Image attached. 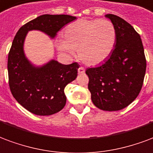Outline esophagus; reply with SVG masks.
I'll return each mask as SVG.
<instances>
[{
    "label": "esophagus",
    "mask_w": 153,
    "mask_h": 153,
    "mask_svg": "<svg viewBox=\"0 0 153 153\" xmlns=\"http://www.w3.org/2000/svg\"><path fill=\"white\" fill-rule=\"evenodd\" d=\"M78 72H79V74H84L85 73V70H84V68L83 67L80 66V67L79 68V70H78Z\"/></svg>",
    "instance_id": "esophagus-1"
}]
</instances>
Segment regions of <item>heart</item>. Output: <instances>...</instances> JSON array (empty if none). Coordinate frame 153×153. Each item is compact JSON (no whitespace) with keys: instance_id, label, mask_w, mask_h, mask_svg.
Returning a JSON list of instances; mask_svg holds the SVG:
<instances>
[{"instance_id":"obj_1","label":"heart","mask_w":153,"mask_h":153,"mask_svg":"<svg viewBox=\"0 0 153 153\" xmlns=\"http://www.w3.org/2000/svg\"><path fill=\"white\" fill-rule=\"evenodd\" d=\"M116 42L114 24L106 19H80L68 25L65 39H59L57 48L73 53L78 49L82 61L90 65L104 62L111 54Z\"/></svg>"}]
</instances>
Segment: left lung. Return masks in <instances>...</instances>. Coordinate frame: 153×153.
<instances>
[{
    "instance_id": "left-lung-1",
    "label": "left lung",
    "mask_w": 153,
    "mask_h": 153,
    "mask_svg": "<svg viewBox=\"0 0 153 153\" xmlns=\"http://www.w3.org/2000/svg\"><path fill=\"white\" fill-rule=\"evenodd\" d=\"M116 30V44L108 59L88 68V89L97 108L117 111L128 106L140 94L146 72V58L139 33L130 23L106 14Z\"/></svg>"
}]
</instances>
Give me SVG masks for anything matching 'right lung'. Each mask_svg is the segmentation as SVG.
Masks as SVG:
<instances>
[{"instance_id":"1","label":"right lung","mask_w":153,"mask_h":153,"mask_svg":"<svg viewBox=\"0 0 153 153\" xmlns=\"http://www.w3.org/2000/svg\"><path fill=\"white\" fill-rule=\"evenodd\" d=\"M76 19L66 14H44L20 27L8 56L10 91L17 101L30 113L48 116L62 110L66 103L64 89L76 79L79 65H63L52 60L36 67L25 56L23 43L29 30H39L54 38L65 25Z\"/></svg>"}]
</instances>
